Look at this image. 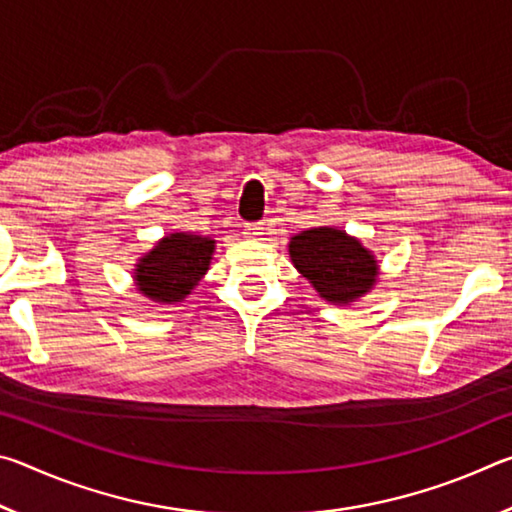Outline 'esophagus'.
<instances>
[{"mask_svg":"<svg viewBox=\"0 0 512 512\" xmlns=\"http://www.w3.org/2000/svg\"><path fill=\"white\" fill-rule=\"evenodd\" d=\"M244 235H246L248 239H257V237H262V235H264L262 223H246V225H244Z\"/></svg>","mask_w":512,"mask_h":512,"instance_id":"esophagus-1","label":"esophagus"}]
</instances>
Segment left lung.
Segmentation results:
<instances>
[{
    "mask_svg": "<svg viewBox=\"0 0 512 512\" xmlns=\"http://www.w3.org/2000/svg\"><path fill=\"white\" fill-rule=\"evenodd\" d=\"M293 266L314 284L320 298L345 305L372 289L377 264L357 239L336 228L305 230L291 239Z\"/></svg>",
    "mask_w": 512,
    "mask_h": 512,
    "instance_id": "8db88e82",
    "label": "left lung"
}]
</instances>
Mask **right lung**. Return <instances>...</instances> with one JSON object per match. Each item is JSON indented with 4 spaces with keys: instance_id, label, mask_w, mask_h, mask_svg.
<instances>
[{
    "instance_id": "1",
    "label": "right lung",
    "mask_w": 512,
    "mask_h": 512,
    "mask_svg": "<svg viewBox=\"0 0 512 512\" xmlns=\"http://www.w3.org/2000/svg\"><path fill=\"white\" fill-rule=\"evenodd\" d=\"M214 241L198 235L164 237L149 255L137 264V291L155 302H180L210 268Z\"/></svg>"
}]
</instances>
